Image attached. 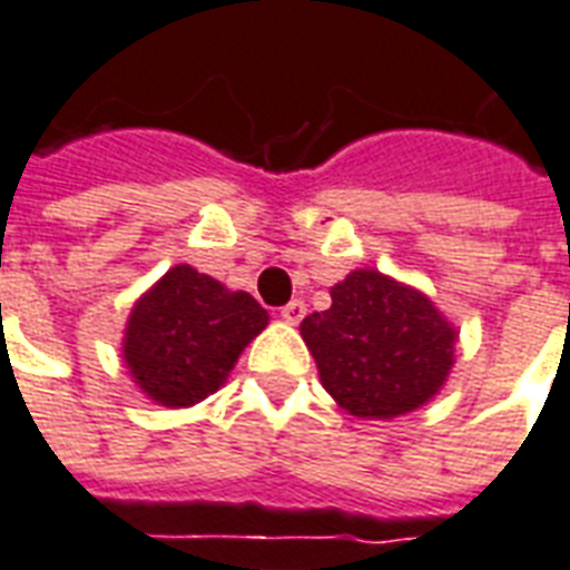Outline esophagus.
<instances>
[{"instance_id":"esophagus-1","label":"esophagus","mask_w":570,"mask_h":570,"mask_svg":"<svg viewBox=\"0 0 570 570\" xmlns=\"http://www.w3.org/2000/svg\"><path fill=\"white\" fill-rule=\"evenodd\" d=\"M279 318L288 321V324H301V321L306 318V303H303V301L285 303V306L279 309Z\"/></svg>"}]
</instances>
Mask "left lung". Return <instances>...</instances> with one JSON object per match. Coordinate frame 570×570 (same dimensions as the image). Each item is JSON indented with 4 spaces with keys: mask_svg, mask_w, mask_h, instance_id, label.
I'll list each match as a JSON object with an SVG mask.
<instances>
[{
    "mask_svg": "<svg viewBox=\"0 0 570 570\" xmlns=\"http://www.w3.org/2000/svg\"><path fill=\"white\" fill-rule=\"evenodd\" d=\"M331 309L301 324L324 391L354 417L387 421L421 409L448 382L453 331L421 291L354 269L331 288Z\"/></svg>",
    "mask_w": 570,
    "mask_h": 570,
    "instance_id": "8db88e82",
    "label": "left lung"
}]
</instances>
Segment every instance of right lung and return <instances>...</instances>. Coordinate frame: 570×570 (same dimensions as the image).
Here are the masks:
<instances>
[{
  "label": "right lung",
  "instance_id": "add662e5",
  "mask_svg": "<svg viewBox=\"0 0 570 570\" xmlns=\"http://www.w3.org/2000/svg\"><path fill=\"white\" fill-rule=\"evenodd\" d=\"M267 309L188 264L170 267L128 315L122 361L149 400L186 409L228 382Z\"/></svg>",
  "mask_w": 570,
  "mask_h": 570
}]
</instances>
